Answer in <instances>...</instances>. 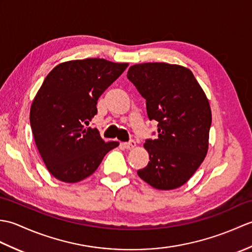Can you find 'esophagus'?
<instances>
[{
	"label": "esophagus",
	"mask_w": 252,
	"mask_h": 252,
	"mask_svg": "<svg viewBox=\"0 0 252 252\" xmlns=\"http://www.w3.org/2000/svg\"><path fill=\"white\" fill-rule=\"evenodd\" d=\"M122 146L125 147L126 149H133L136 146V143H135V141L132 140V141L127 142V143H122Z\"/></svg>",
	"instance_id": "esophagus-1"
}]
</instances>
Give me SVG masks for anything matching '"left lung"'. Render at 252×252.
Here are the masks:
<instances>
[{"label": "left lung", "instance_id": "obj_1", "mask_svg": "<svg viewBox=\"0 0 252 252\" xmlns=\"http://www.w3.org/2000/svg\"><path fill=\"white\" fill-rule=\"evenodd\" d=\"M127 79L146 99L149 120L158 122V136L146 140L149 154L140 178L157 189L184 185L208 152L211 109L194 74L185 67L167 63L131 66Z\"/></svg>", "mask_w": 252, "mask_h": 252}]
</instances>
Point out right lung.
<instances>
[{
    "instance_id": "1",
    "label": "right lung",
    "mask_w": 252,
    "mask_h": 252,
    "mask_svg": "<svg viewBox=\"0 0 252 252\" xmlns=\"http://www.w3.org/2000/svg\"><path fill=\"white\" fill-rule=\"evenodd\" d=\"M126 67L87 58L62 63L46 76L32 101L30 125L41 157L57 180H84L119 145L105 143L98 130L89 126L97 114L98 97Z\"/></svg>"
}]
</instances>
